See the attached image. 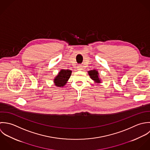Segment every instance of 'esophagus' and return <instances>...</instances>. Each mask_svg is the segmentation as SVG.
Here are the masks:
<instances>
[{"label": "esophagus", "mask_w": 150, "mask_h": 150, "mask_svg": "<svg viewBox=\"0 0 150 150\" xmlns=\"http://www.w3.org/2000/svg\"><path fill=\"white\" fill-rule=\"evenodd\" d=\"M77 69H78V71H81V70H82V66L81 65H78V67H77Z\"/></svg>", "instance_id": "esophagus-1"}]
</instances>
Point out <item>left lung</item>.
Returning <instances> with one entry per match:
<instances>
[{"instance_id":"8db88e82","label":"left lung","mask_w":150,"mask_h":150,"mask_svg":"<svg viewBox=\"0 0 150 150\" xmlns=\"http://www.w3.org/2000/svg\"><path fill=\"white\" fill-rule=\"evenodd\" d=\"M88 74L90 78L95 83L99 85L101 83V79L99 76L98 72L96 69L90 70L88 71Z\"/></svg>"}]
</instances>
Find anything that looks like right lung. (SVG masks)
Listing matches in <instances>:
<instances>
[{
	"label": "right lung",
	"mask_w": 150,
	"mask_h": 150,
	"mask_svg": "<svg viewBox=\"0 0 150 150\" xmlns=\"http://www.w3.org/2000/svg\"><path fill=\"white\" fill-rule=\"evenodd\" d=\"M72 74L70 69H61L57 75L53 79L55 86L59 88L64 87L67 83Z\"/></svg>",
	"instance_id": "1"
}]
</instances>
